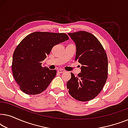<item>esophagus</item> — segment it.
Returning <instances> with one entry per match:
<instances>
[{"mask_svg": "<svg viewBox=\"0 0 128 128\" xmlns=\"http://www.w3.org/2000/svg\"><path fill=\"white\" fill-rule=\"evenodd\" d=\"M64 72H65V70L64 69H59V70H58V72L59 73H62Z\"/></svg>", "mask_w": 128, "mask_h": 128, "instance_id": "obj_1", "label": "esophagus"}]
</instances>
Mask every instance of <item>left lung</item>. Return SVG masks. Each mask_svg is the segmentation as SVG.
I'll list each match as a JSON object with an SVG mask.
<instances>
[{
    "instance_id": "obj_1",
    "label": "left lung",
    "mask_w": 128,
    "mask_h": 128,
    "mask_svg": "<svg viewBox=\"0 0 128 128\" xmlns=\"http://www.w3.org/2000/svg\"><path fill=\"white\" fill-rule=\"evenodd\" d=\"M76 44L75 60L82 64L81 73L67 82L72 97L80 101H88L98 95L108 78V58L100 42L86 31L68 33Z\"/></svg>"
}]
</instances>
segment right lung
<instances>
[{"instance_id": "1", "label": "right lung", "mask_w": 128, "mask_h": 128, "mask_svg": "<svg viewBox=\"0 0 128 128\" xmlns=\"http://www.w3.org/2000/svg\"><path fill=\"white\" fill-rule=\"evenodd\" d=\"M69 40L64 33L34 32L26 36L13 53L12 72L20 90L29 95L41 93L56 74L41 66L55 45Z\"/></svg>"}]
</instances>
